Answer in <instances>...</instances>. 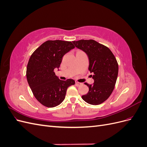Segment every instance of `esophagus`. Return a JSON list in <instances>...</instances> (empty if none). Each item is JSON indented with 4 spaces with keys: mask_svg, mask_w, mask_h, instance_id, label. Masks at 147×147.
<instances>
[{
    "mask_svg": "<svg viewBox=\"0 0 147 147\" xmlns=\"http://www.w3.org/2000/svg\"><path fill=\"white\" fill-rule=\"evenodd\" d=\"M75 84H76V86H79L82 85V83H79V82H75Z\"/></svg>",
    "mask_w": 147,
    "mask_h": 147,
    "instance_id": "34e87169",
    "label": "esophagus"
}]
</instances>
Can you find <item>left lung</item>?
Masks as SVG:
<instances>
[{
    "instance_id": "8db88e82",
    "label": "left lung",
    "mask_w": 147,
    "mask_h": 147,
    "mask_svg": "<svg viewBox=\"0 0 147 147\" xmlns=\"http://www.w3.org/2000/svg\"><path fill=\"white\" fill-rule=\"evenodd\" d=\"M77 48L86 53L89 58L88 69L94 75L92 84H84L89 88L82 99L91 105H99L107 99L116 84L118 74V64L110 49L94 40L73 41Z\"/></svg>"
}]
</instances>
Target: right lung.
Returning <instances> with one entry per match:
<instances>
[{
    "label": "right lung",
    "instance_id": "right-lung-1",
    "mask_svg": "<svg viewBox=\"0 0 147 147\" xmlns=\"http://www.w3.org/2000/svg\"><path fill=\"white\" fill-rule=\"evenodd\" d=\"M75 46L71 42L48 40L30 56L26 69L29 85L36 99L47 107H55L64 100L68 87L75 81L61 80L54 70L58 69L63 57Z\"/></svg>",
    "mask_w": 147,
    "mask_h": 147
}]
</instances>
